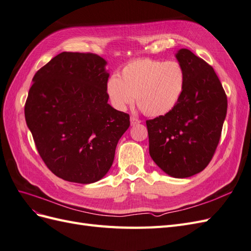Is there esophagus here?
<instances>
[{"label":"esophagus","mask_w":251,"mask_h":251,"mask_svg":"<svg viewBox=\"0 0 251 251\" xmlns=\"http://www.w3.org/2000/svg\"><path fill=\"white\" fill-rule=\"evenodd\" d=\"M130 120H131V126H136V125H139L141 123V121L138 118H136L134 116H132L130 118Z\"/></svg>","instance_id":"esophagus-1"}]
</instances>
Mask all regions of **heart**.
<instances>
[{"label":"heart","instance_id":"heart-1","mask_svg":"<svg viewBox=\"0 0 251 251\" xmlns=\"http://www.w3.org/2000/svg\"><path fill=\"white\" fill-rule=\"evenodd\" d=\"M184 88V71L175 60L133 59L111 76L105 85L114 108L126 110L135 96L140 109L151 117L168 114L177 104Z\"/></svg>","mask_w":251,"mask_h":251}]
</instances>
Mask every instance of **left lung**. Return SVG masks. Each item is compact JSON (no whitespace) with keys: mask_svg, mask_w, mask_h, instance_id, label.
I'll list each match as a JSON object with an SVG mask.
<instances>
[{"mask_svg":"<svg viewBox=\"0 0 251 251\" xmlns=\"http://www.w3.org/2000/svg\"><path fill=\"white\" fill-rule=\"evenodd\" d=\"M176 58L184 88L174 109L147 120L150 155L165 174L187 178L202 172L214 156L227 112V97L215 70L188 49Z\"/></svg>","mask_w":251,"mask_h":251,"instance_id":"obj_1","label":"left lung"}]
</instances>
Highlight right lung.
Instances as JSON below:
<instances>
[{"label":"right lung","mask_w":251,"mask_h":251,"mask_svg":"<svg viewBox=\"0 0 251 251\" xmlns=\"http://www.w3.org/2000/svg\"><path fill=\"white\" fill-rule=\"evenodd\" d=\"M107 62L93 53L62 52L35 73L26 124L47 168L66 181L89 184L110 170L128 114L108 103Z\"/></svg>","instance_id":"right-lung-1"}]
</instances>
